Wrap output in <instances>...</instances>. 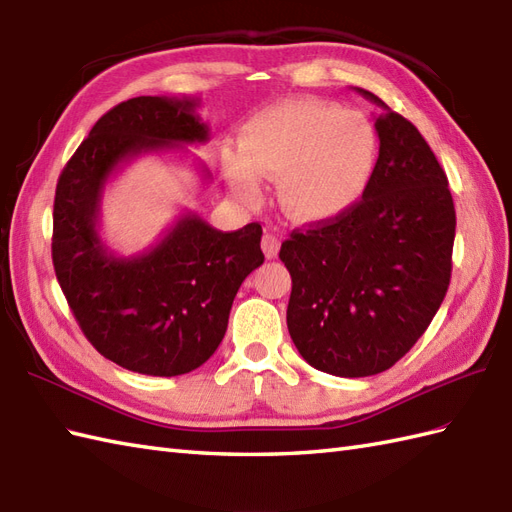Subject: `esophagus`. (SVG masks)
<instances>
[{
    "label": "esophagus",
    "instance_id": "esophagus-1",
    "mask_svg": "<svg viewBox=\"0 0 512 512\" xmlns=\"http://www.w3.org/2000/svg\"><path fill=\"white\" fill-rule=\"evenodd\" d=\"M260 245H263V252L267 258H276L280 252V238L276 234H265Z\"/></svg>",
    "mask_w": 512,
    "mask_h": 512
}]
</instances>
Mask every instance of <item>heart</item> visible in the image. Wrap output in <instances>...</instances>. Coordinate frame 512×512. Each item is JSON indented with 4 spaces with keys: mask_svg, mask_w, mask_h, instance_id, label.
<instances>
[{
    "mask_svg": "<svg viewBox=\"0 0 512 512\" xmlns=\"http://www.w3.org/2000/svg\"><path fill=\"white\" fill-rule=\"evenodd\" d=\"M238 146L241 155H223L232 190L256 201L258 177L278 179L282 206L298 221H328L355 208L379 155L377 131L363 113L315 98L254 113L241 127Z\"/></svg>",
    "mask_w": 512,
    "mask_h": 512,
    "instance_id": "1",
    "label": "heart"
}]
</instances>
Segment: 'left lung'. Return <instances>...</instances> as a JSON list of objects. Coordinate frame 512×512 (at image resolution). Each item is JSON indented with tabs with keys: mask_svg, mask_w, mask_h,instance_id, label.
Segmentation results:
<instances>
[{
	"mask_svg": "<svg viewBox=\"0 0 512 512\" xmlns=\"http://www.w3.org/2000/svg\"><path fill=\"white\" fill-rule=\"evenodd\" d=\"M355 89L383 109L366 195L280 247L293 282L287 326L295 348L313 368L348 379L392 368L427 331L445 300L456 238L434 151L410 120Z\"/></svg>",
	"mask_w": 512,
	"mask_h": 512,
	"instance_id": "8db88e82",
	"label": "left lung"
}]
</instances>
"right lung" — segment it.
<instances>
[{
    "instance_id": "right-lung-1",
    "label": "right lung",
    "mask_w": 512,
    "mask_h": 512,
    "mask_svg": "<svg viewBox=\"0 0 512 512\" xmlns=\"http://www.w3.org/2000/svg\"><path fill=\"white\" fill-rule=\"evenodd\" d=\"M197 107V98L168 96L120 102L56 184L52 263L67 304L102 357L151 377L186 374L214 355L238 287L265 260L258 223L221 232L190 210L142 254H116L100 238L102 195L124 164L210 140Z\"/></svg>"
}]
</instances>
